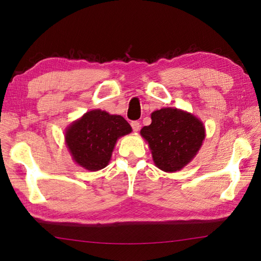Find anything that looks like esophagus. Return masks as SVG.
Returning <instances> with one entry per match:
<instances>
[{
    "mask_svg": "<svg viewBox=\"0 0 261 261\" xmlns=\"http://www.w3.org/2000/svg\"><path fill=\"white\" fill-rule=\"evenodd\" d=\"M131 126H132V130H134L135 132H138L140 129V122L138 121H132L131 122Z\"/></svg>",
    "mask_w": 261,
    "mask_h": 261,
    "instance_id": "34e87169",
    "label": "esophagus"
}]
</instances>
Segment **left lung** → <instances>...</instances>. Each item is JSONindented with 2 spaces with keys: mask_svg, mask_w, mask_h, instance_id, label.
<instances>
[{
  "mask_svg": "<svg viewBox=\"0 0 261 261\" xmlns=\"http://www.w3.org/2000/svg\"><path fill=\"white\" fill-rule=\"evenodd\" d=\"M141 137L148 142L154 165L175 173L190 164L205 139V127L195 115L175 108L151 113V124L143 126Z\"/></svg>",
  "mask_w": 261,
  "mask_h": 261,
  "instance_id": "left-lung-1",
  "label": "left lung"
}]
</instances>
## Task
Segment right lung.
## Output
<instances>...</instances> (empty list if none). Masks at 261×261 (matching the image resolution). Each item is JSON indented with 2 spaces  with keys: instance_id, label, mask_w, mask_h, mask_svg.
<instances>
[{
  "instance_id": "right-lung-1",
  "label": "right lung",
  "mask_w": 261,
  "mask_h": 261,
  "mask_svg": "<svg viewBox=\"0 0 261 261\" xmlns=\"http://www.w3.org/2000/svg\"><path fill=\"white\" fill-rule=\"evenodd\" d=\"M123 116L107 111H88L65 131V142L74 162L86 170L107 167L119 138L131 134Z\"/></svg>"
}]
</instances>
